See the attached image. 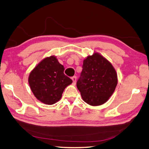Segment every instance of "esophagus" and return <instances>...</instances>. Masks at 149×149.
<instances>
[{
	"mask_svg": "<svg viewBox=\"0 0 149 149\" xmlns=\"http://www.w3.org/2000/svg\"><path fill=\"white\" fill-rule=\"evenodd\" d=\"M76 79H77L76 76H73L72 77V79L73 81V85H75V82H76Z\"/></svg>",
	"mask_w": 149,
	"mask_h": 149,
	"instance_id": "34e87169",
	"label": "esophagus"
}]
</instances>
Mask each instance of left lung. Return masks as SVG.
Instances as JSON below:
<instances>
[{
	"label": "left lung",
	"instance_id": "8db88e82",
	"mask_svg": "<svg viewBox=\"0 0 149 149\" xmlns=\"http://www.w3.org/2000/svg\"><path fill=\"white\" fill-rule=\"evenodd\" d=\"M77 87L84 101L91 106L104 104L118 84L116 72L110 62L98 53L84 60Z\"/></svg>",
	"mask_w": 149,
	"mask_h": 149
}]
</instances>
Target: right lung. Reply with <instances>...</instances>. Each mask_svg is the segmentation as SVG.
Listing matches in <instances>:
<instances>
[{"label": "right lung", "mask_w": 149, "mask_h": 149, "mask_svg": "<svg viewBox=\"0 0 149 149\" xmlns=\"http://www.w3.org/2000/svg\"><path fill=\"white\" fill-rule=\"evenodd\" d=\"M64 71V66L55 56L42 60L29 76V84L35 97L46 104L58 101L65 88L72 83Z\"/></svg>", "instance_id": "add662e5"}]
</instances>
